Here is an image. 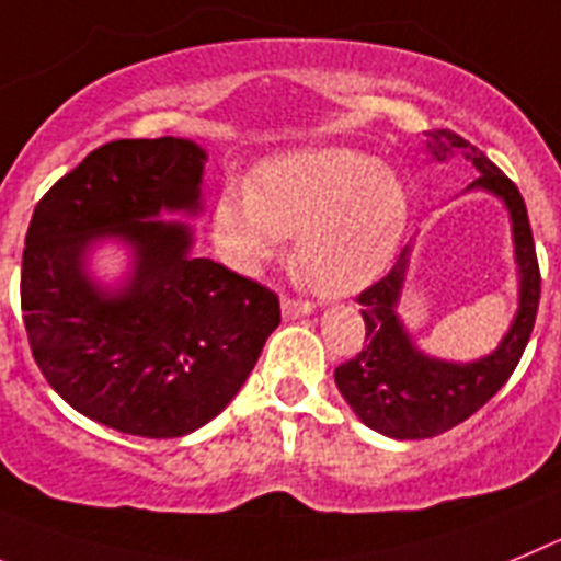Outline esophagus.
I'll return each mask as SVG.
<instances>
[{"label":"esophagus","instance_id":"1","mask_svg":"<svg viewBox=\"0 0 561 561\" xmlns=\"http://www.w3.org/2000/svg\"><path fill=\"white\" fill-rule=\"evenodd\" d=\"M312 301H299V299H282V318L285 321H293V318L310 316Z\"/></svg>","mask_w":561,"mask_h":561}]
</instances>
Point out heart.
Returning a JSON list of instances; mask_svg holds the SVG:
<instances>
[{
  "instance_id": "b5f03b06",
  "label": "heart",
  "mask_w": 561,
  "mask_h": 561,
  "mask_svg": "<svg viewBox=\"0 0 561 561\" xmlns=\"http://www.w3.org/2000/svg\"><path fill=\"white\" fill-rule=\"evenodd\" d=\"M400 175L366 153L318 148L262 164L215 206V234L240 271H256L296 237L293 268L321 296L363 290L391 265L408 229Z\"/></svg>"
}]
</instances>
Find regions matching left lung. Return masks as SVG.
I'll use <instances>...</instances> for the list:
<instances>
[{
	"instance_id": "1",
	"label": "left lung",
	"mask_w": 561,
	"mask_h": 561,
	"mask_svg": "<svg viewBox=\"0 0 561 561\" xmlns=\"http://www.w3.org/2000/svg\"><path fill=\"white\" fill-rule=\"evenodd\" d=\"M427 153L436 161L461 153L478 170V179L467 186V193L494 195L506 206L517 262V312L489 355L476 360L427 355L397 312L413 245L402 249L391 274L357 296L366 321V346L350 363L335 368V386L363 425L402 442L438 436L486 405L517 368L539 307L537 249L526 201L517 186L481 150L453 130H427Z\"/></svg>"
}]
</instances>
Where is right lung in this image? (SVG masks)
I'll return each mask as SVG.
<instances>
[{
    "label": "right lung",
    "mask_w": 561,
    "mask_h": 561,
    "mask_svg": "<svg viewBox=\"0 0 561 561\" xmlns=\"http://www.w3.org/2000/svg\"><path fill=\"white\" fill-rule=\"evenodd\" d=\"M206 150L193 139H119L92 150L38 201L24 237L22 310L35 363L60 400L111 431L179 438L249 380L279 299L195 256ZM129 254L117 283L91 256Z\"/></svg>",
    "instance_id": "right-lung-1"
}]
</instances>
